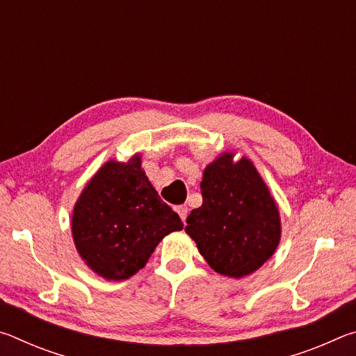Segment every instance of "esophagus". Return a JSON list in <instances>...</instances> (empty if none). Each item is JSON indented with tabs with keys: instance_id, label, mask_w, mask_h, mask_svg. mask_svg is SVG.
<instances>
[{
	"instance_id": "obj_1",
	"label": "esophagus",
	"mask_w": 356,
	"mask_h": 356,
	"mask_svg": "<svg viewBox=\"0 0 356 356\" xmlns=\"http://www.w3.org/2000/svg\"><path fill=\"white\" fill-rule=\"evenodd\" d=\"M176 212L179 213L180 218H182V221L185 222L186 215H188V207H186V206H177V207H176Z\"/></svg>"
}]
</instances>
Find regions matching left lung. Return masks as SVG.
<instances>
[{
	"label": "left lung",
	"mask_w": 356,
	"mask_h": 356,
	"mask_svg": "<svg viewBox=\"0 0 356 356\" xmlns=\"http://www.w3.org/2000/svg\"><path fill=\"white\" fill-rule=\"evenodd\" d=\"M232 152L206 166L202 206L193 209L185 232L216 273L243 278L273 256L281 238V218L252 161Z\"/></svg>",
	"instance_id": "1"
}]
</instances>
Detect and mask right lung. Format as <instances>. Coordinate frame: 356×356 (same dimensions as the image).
Returning a JSON list of instances; mask_svg holds the SVG:
<instances>
[{
	"instance_id": "add662e5",
	"label": "right lung",
	"mask_w": 356,
	"mask_h": 356,
	"mask_svg": "<svg viewBox=\"0 0 356 356\" xmlns=\"http://www.w3.org/2000/svg\"><path fill=\"white\" fill-rule=\"evenodd\" d=\"M182 227L149 182L140 154L125 163L106 161L84 186L72 215L78 254L110 281L134 276L163 237Z\"/></svg>"
}]
</instances>
